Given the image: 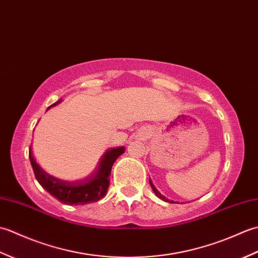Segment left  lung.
I'll return each mask as SVG.
<instances>
[{
	"instance_id": "left-lung-1",
	"label": "left lung",
	"mask_w": 258,
	"mask_h": 258,
	"mask_svg": "<svg viewBox=\"0 0 258 258\" xmlns=\"http://www.w3.org/2000/svg\"><path fill=\"white\" fill-rule=\"evenodd\" d=\"M150 184H151V187H152V189H153V191H154L155 193V195L158 197V199H161V200H163V201H165V202H168V203H174L173 201H169L168 199H166L165 196H163L160 191H158L156 188H155V186L153 185V183H152V180H151V178H150Z\"/></svg>"
}]
</instances>
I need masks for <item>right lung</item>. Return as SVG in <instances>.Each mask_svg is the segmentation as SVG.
<instances>
[{"label":"right lung","mask_w":258,"mask_h":258,"mask_svg":"<svg viewBox=\"0 0 258 258\" xmlns=\"http://www.w3.org/2000/svg\"><path fill=\"white\" fill-rule=\"evenodd\" d=\"M59 102L61 100L54 103L50 107L57 105ZM124 152V146L107 150L105 154L101 157L96 169L90 176L80 180H72V182L57 178L46 173L36 163L32 152H30L29 157L35 178L46 191L63 204L85 205L97 202L106 195L113 164Z\"/></svg>","instance_id":"1"}]
</instances>
